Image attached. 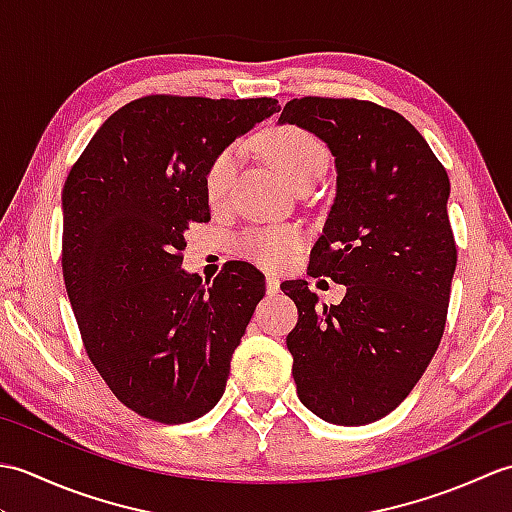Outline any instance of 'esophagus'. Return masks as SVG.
<instances>
[{"label": "esophagus", "instance_id": "esophagus-1", "mask_svg": "<svg viewBox=\"0 0 512 512\" xmlns=\"http://www.w3.org/2000/svg\"><path fill=\"white\" fill-rule=\"evenodd\" d=\"M266 292H268L270 297H275L277 292H279V279L275 275H268L266 277Z\"/></svg>", "mask_w": 512, "mask_h": 512}]
</instances>
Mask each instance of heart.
I'll list each match as a JSON object with an SVG mask.
<instances>
[{"instance_id": "obj_1", "label": "heart", "mask_w": 512, "mask_h": 512, "mask_svg": "<svg viewBox=\"0 0 512 512\" xmlns=\"http://www.w3.org/2000/svg\"><path fill=\"white\" fill-rule=\"evenodd\" d=\"M257 145L264 151L270 165L292 187H299L301 182L308 180H317L325 165H328V151H325L321 140L295 125L268 129L257 138ZM242 156V145H228L209 162L204 173V189L211 204H220L231 191ZM299 244L301 235L297 228H259V231H250L237 239V253L259 266L277 268L295 253Z\"/></svg>"}]
</instances>
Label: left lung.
<instances>
[{
  "mask_svg": "<svg viewBox=\"0 0 512 512\" xmlns=\"http://www.w3.org/2000/svg\"><path fill=\"white\" fill-rule=\"evenodd\" d=\"M279 123L332 151L336 198L310 270L347 288L321 308L308 281L281 284L299 310L286 339L297 394L325 422H376L416 387L447 323L458 264L449 176L418 129L376 103L306 96Z\"/></svg>",
  "mask_w": 512,
  "mask_h": 512,
  "instance_id": "1",
  "label": "left lung"
}]
</instances>
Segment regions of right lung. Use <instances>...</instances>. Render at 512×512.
Here are the masks:
<instances>
[{
    "label": "right lung",
    "instance_id": "add662e5",
    "mask_svg": "<svg viewBox=\"0 0 512 512\" xmlns=\"http://www.w3.org/2000/svg\"><path fill=\"white\" fill-rule=\"evenodd\" d=\"M275 99L143 96L99 127L61 193L63 281L90 361L138 416L182 424L222 398L264 275L182 270L184 233L209 222L204 173Z\"/></svg>",
    "mask_w": 512,
    "mask_h": 512
}]
</instances>
